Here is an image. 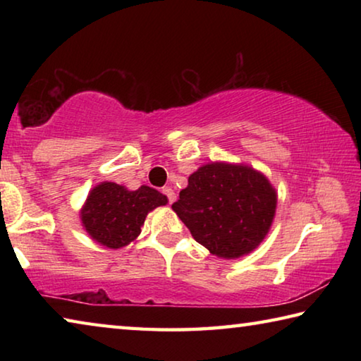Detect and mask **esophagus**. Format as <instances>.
Returning <instances> with one entry per match:
<instances>
[{
    "label": "esophagus",
    "mask_w": 361,
    "mask_h": 361,
    "mask_svg": "<svg viewBox=\"0 0 361 361\" xmlns=\"http://www.w3.org/2000/svg\"><path fill=\"white\" fill-rule=\"evenodd\" d=\"M162 194H164V195H167L169 204H173V202H175L176 195H175V192H173V189H172V188H170V186L162 188Z\"/></svg>",
    "instance_id": "esophagus-1"
}]
</instances>
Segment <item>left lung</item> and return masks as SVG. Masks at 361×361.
<instances>
[{
	"label": "left lung",
	"mask_w": 361,
	"mask_h": 361,
	"mask_svg": "<svg viewBox=\"0 0 361 361\" xmlns=\"http://www.w3.org/2000/svg\"><path fill=\"white\" fill-rule=\"evenodd\" d=\"M172 209L195 242L218 258L235 259L264 240L276 216L277 191L253 167L209 162L189 175Z\"/></svg>",
	"instance_id": "left-lung-1"
}]
</instances>
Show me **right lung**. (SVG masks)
Masks as SVG:
<instances>
[{
  "label": "right lung",
  "mask_w": 361,
  "mask_h": 361,
  "mask_svg": "<svg viewBox=\"0 0 361 361\" xmlns=\"http://www.w3.org/2000/svg\"><path fill=\"white\" fill-rule=\"evenodd\" d=\"M167 195L149 186L130 191L113 181L99 183L79 212L82 228L100 245L118 250L135 242L148 213L167 205Z\"/></svg>",
  "instance_id": "obj_1"
}]
</instances>
